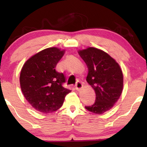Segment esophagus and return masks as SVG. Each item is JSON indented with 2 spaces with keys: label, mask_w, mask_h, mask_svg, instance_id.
<instances>
[{
  "label": "esophagus",
  "mask_w": 147,
  "mask_h": 147,
  "mask_svg": "<svg viewBox=\"0 0 147 147\" xmlns=\"http://www.w3.org/2000/svg\"><path fill=\"white\" fill-rule=\"evenodd\" d=\"M75 87H76V89H77V90H79L82 89V88L83 87V84H82V82H80V81H77V83L75 84Z\"/></svg>",
  "instance_id": "esophagus-1"
}]
</instances>
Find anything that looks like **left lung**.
I'll list each match as a JSON object with an SVG mask.
<instances>
[{
	"label": "left lung",
	"instance_id": "1",
	"mask_svg": "<svg viewBox=\"0 0 147 147\" xmlns=\"http://www.w3.org/2000/svg\"><path fill=\"white\" fill-rule=\"evenodd\" d=\"M78 53L88 67L87 82L96 94L95 103L85 108L101 115L112 109L122 94V71L116 61L102 50L90 47Z\"/></svg>",
	"mask_w": 147,
	"mask_h": 147
}]
</instances>
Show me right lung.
<instances>
[{
	"instance_id": "add662e5",
	"label": "right lung",
	"mask_w": 147,
	"mask_h": 147,
	"mask_svg": "<svg viewBox=\"0 0 147 147\" xmlns=\"http://www.w3.org/2000/svg\"><path fill=\"white\" fill-rule=\"evenodd\" d=\"M65 50L53 47L33 55L23 65L20 85L23 95L35 110L50 113L63 105L71 90L63 86L65 77L56 70Z\"/></svg>"
}]
</instances>
